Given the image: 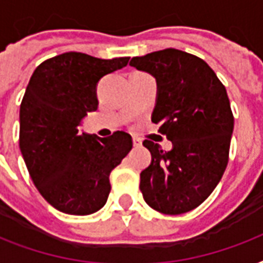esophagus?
Returning <instances> with one entry per match:
<instances>
[{
  "instance_id": "esophagus-1",
  "label": "esophagus",
  "mask_w": 263,
  "mask_h": 263,
  "mask_svg": "<svg viewBox=\"0 0 263 263\" xmlns=\"http://www.w3.org/2000/svg\"><path fill=\"white\" fill-rule=\"evenodd\" d=\"M132 143H134V147H140L142 146V140L139 138H134L132 139Z\"/></svg>"
}]
</instances>
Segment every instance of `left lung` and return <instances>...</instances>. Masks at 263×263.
<instances>
[{"mask_svg": "<svg viewBox=\"0 0 263 263\" xmlns=\"http://www.w3.org/2000/svg\"><path fill=\"white\" fill-rule=\"evenodd\" d=\"M129 65L156 78L152 121L173 143L164 152L144 140L152 164L140 173V191L150 208L164 214L194 210L228 165L233 115L227 90L203 60L177 49L134 57Z\"/></svg>", "mask_w": 263, "mask_h": 263, "instance_id": "obj_1", "label": "left lung"}]
</instances>
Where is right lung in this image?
Masks as SVG:
<instances>
[{
  "label": "right lung",
  "mask_w": 263,
  "mask_h": 263,
  "mask_svg": "<svg viewBox=\"0 0 263 263\" xmlns=\"http://www.w3.org/2000/svg\"><path fill=\"white\" fill-rule=\"evenodd\" d=\"M129 57L102 60L69 51L43 61L20 105V152L35 187L57 210L87 216L106 203L109 176L132 148L123 131L109 138L80 132L98 107L97 84Z\"/></svg>",
  "instance_id": "obj_1"
}]
</instances>
